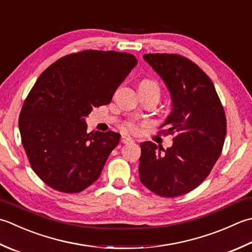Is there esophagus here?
Returning <instances> with one entry per match:
<instances>
[{"label":"esophagus","instance_id":"esophagus-1","mask_svg":"<svg viewBox=\"0 0 252 252\" xmlns=\"http://www.w3.org/2000/svg\"><path fill=\"white\" fill-rule=\"evenodd\" d=\"M134 141H133L131 137H127L126 135H122L121 136V143L122 144H127V143H133Z\"/></svg>","mask_w":252,"mask_h":252}]
</instances>
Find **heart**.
<instances>
[{
    "label": "heart",
    "instance_id": "heart-1",
    "mask_svg": "<svg viewBox=\"0 0 252 252\" xmlns=\"http://www.w3.org/2000/svg\"><path fill=\"white\" fill-rule=\"evenodd\" d=\"M139 90L153 93L158 97L160 96V87L158 85V83H157L154 80H149V78H146V80L141 81L140 85H139ZM125 129L126 131H130L132 133H134V132L139 130V126H137V123L134 122V121H127V122H126V125H125Z\"/></svg>",
    "mask_w": 252,
    "mask_h": 252
}]
</instances>
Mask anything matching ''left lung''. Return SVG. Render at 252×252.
<instances>
[{
    "label": "left lung",
    "mask_w": 252,
    "mask_h": 252,
    "mask_svg": "<svg viewBox=\"0 0 252 252\" xmlns=\"http://www.w3.org/2000/svg\"><path fill=\"white\" fill-rule=\"evenodd\" d=\"M144 60L168 87L172 111L160 131L174 135L164 154L153 142L141 143L140 180L147 189L175 198L205 180L223 150L226 116L213 82L188 58L176 53H147Z\"/></svg>",
    "instance_id": "1"
}]
</instances>
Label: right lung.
<instances>
[{
	"mask_svg": "<svg viewBox=\"0 0 252 252\" xmlns=\"http://www.w3.org/2000/svg\"><path fill=\"white\" fill-rule=\"evenodd\" d=\"M136 63L126 52L83 50L59 59L34 83L18 126L29 164L50 188L77 193L99 178L120 134L87 133L85 118L110 103Z\"/></svg>",
	"mask_w": 252,
	"mask_h": 252,
	"instance_id": "obj_1",
	"label": "right lung"
}]
</instances>
